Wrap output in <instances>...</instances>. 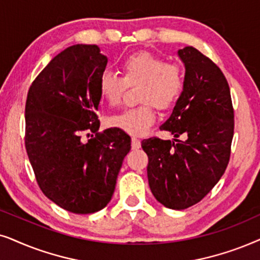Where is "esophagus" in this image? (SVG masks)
I'll list each match as a JSON object with an SVG mask.
<instances>
[{"label": "esophagus", "mask_w": 260, "mask_h": 260, "mask_svg": "<svg viewBox=\"0 0 260 260\" xmlns=\"http://www.w3.org/2000/svg\"><path fill=\"white\" fill-rule=\"evenodd\" d=\"M140 146H141L140 140L138 139V138L133 137L132 138V148H133V150H138V148H140Z\"/></svg>", "instance_id": "esophagus-1"}]
</instances>
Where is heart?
<instances>
[{
    "label": "heart",
    "instance_id": "obj_1",
    "mask_svg": "<svg viewBox=\"0 0 260 260\" xmlns=\"http://www.w3.org/2000/svg\"><path fill=\"white\" fill-rule=\"evenodd\" d=\"M123 77L112 71L102 72L99 82L100 95L109 106L119 105L127 85L140 84L139 102L143 105L124 109L109 119V124L132 136H143L154 123V107L168 110L176 105L184 90V72L178 64L147 51L124 58Z\"/></svg>",
    "mask_w": 260,
    "mask_h": 260
}]
</instances>
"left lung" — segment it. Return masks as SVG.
Masks as SVG:
<instances>
[{
    "label": "left lung",
    "mask_w": 260,
    "mask_h": 260,
    "mask_svg": "<svg viewBox=\"0 0 260 260\" xmlns=\"http://www.w3.org/2000/svg\"><path fill=\"white\" fill-rule=\"evenodd\" d=\"M178 57L185 67L184 90L160 126L175 139L150 138L141 147L155 200L181 210L200 202L226 171L234 110L227 79L215 63L192 46L179 50Z\"/></svg>",
    "instance_id": "left-lung-1"
}]
</instances>
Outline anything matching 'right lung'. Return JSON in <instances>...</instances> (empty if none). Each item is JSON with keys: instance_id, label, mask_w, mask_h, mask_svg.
<instances>
[{"instance_id": "1", "label": "right lung", "mask_w": 260, "mask_h": 260, "mask_svg": "<svg viewBox=\"0 0 260 260\" xmlns=\"http://www.w3.org/2000/svg\"><path fill=\"white\" fill-rule=\"evenodd\" d=\"M107 57L98 45H74L38 75L27 95L25 145L45 196L75 214L108 205L131 137L108 128L81 143L82 132L98 133L99 82Z\"/></svg>"}]
</instances>
